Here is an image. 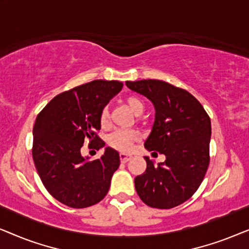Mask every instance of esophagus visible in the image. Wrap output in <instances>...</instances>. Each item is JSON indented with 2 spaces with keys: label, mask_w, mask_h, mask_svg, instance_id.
<instances>
[{
  "label": "esophagus",
  "mask_w": 249,
  "mask_h": 249,
  "mask_svg": "<svg viewBox=\"0 0 249 249\" xmlns=\"http://www.w3.org/2000/svg\"><path fill=\"white\" fill-rule=\"evenodd\" d=\"M131 158H132V156L130 154H124V153H121V154H120V161L122 163L128 162Z\"/></svg>",
  "instance_id": "1"
}]
</instances>
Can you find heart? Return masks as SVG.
Masks as SVG:
<instances>
[{"label": "heart", "mask_w": 249, "mask_h": 249, "mask_svg": "<svg viewBox=\"0 0 249 249\" xmlns=\"http://www.w3.org/2000/svg\"><path fill=\"white\" fill-rule=\"evenodd\" d=\"M124 103L127 105L129 110L136 115H139L144 110V104L141 98L137 96H128L125 97ZM108 121V112L107 108H103L100 113V124L107 125ZM139 139V134L136 130H118L111 134L107 138V142L111 147L120 152H129L131 148V145Z\"/></svg>", "instance_id": "heart-1"}]
</instances>
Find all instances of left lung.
Segmentation results:
<instances>
[{"label": "left lung", "mask_w": 249, "mask_h": 249, "mask_svg": "<svg viewBox=\"0 0 249 249\" xmlns=\"http://www.w3.org/2000/svg\"><path fill=\"white\" fill-rule=\"evenodd\" d=\"M155 107V121L145 148L165 155L154 165L145 156L146 170L135 178L146 205L168 210L186 202L202 183L210 164L211 120L203 105L188 91L162 80L125 81Z\"/></svg>", "instance_id": "obj_1"}]
</instances>
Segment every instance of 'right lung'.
<instances>
[{
    "label": "right lung",
    "instance_id": "right-lung-1",
    "mask_svg": "<svg viewBox=\"0 0 249 249\" xmlns=\"http://www.w3.org/2000/svg\"><path fill=\"white\" fill-rule=\"evenodd\" d=\"M124 84L93 80L56 95L37 115L33 160L44 187L54 198L73 209L95 205L104 198L120 156L107 147L100 159L81 155L84 142L100 149V113Z\"/></svg>",
    "mask_w": 249,
    "mask_h": 249
}]
</instances>
